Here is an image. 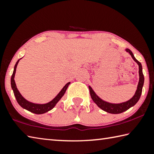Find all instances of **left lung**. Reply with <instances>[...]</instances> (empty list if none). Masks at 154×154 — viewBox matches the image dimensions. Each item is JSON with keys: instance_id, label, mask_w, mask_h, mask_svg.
Returning <instances> with one entry per match:
<instances>
[{"instance_id": "left-lung-1", "label": "left lung", "mask_w": 154, "mask_h": 154, "mask_svg": "<svg viewBox=\"0 0 154 154\" xmlns=\"http://www.w3.org/2000/svg\"><path fill=\"white\" fill-rule=\"evenodd\" d=\"M125 51L126 52L129 53V54L131 55L132 58L133 59V60L135 61L139 66V80L138 85H137V91L133 97H132L131 99H129L128 101L126 102H123V103H109V102H107L106 101L103 100V99H101L95 93V91L93 90V88H91L90 86H88L91 97V98H92L93 101L95 102V103L97 104V106L99 107H100L101 109H103V111L106 112L110 113V114H120V113L125 112L129 108H131V107L134 106L139 100L140 97H141V93H142V88H143V84H144V75H143V74L141 63H140L138 60H137L135 57H134L133 53H132V51L130 49H128V48H126Z\"/></svg>"}]
</instances>
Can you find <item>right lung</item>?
Returning <instances> with one entry per match:
<instances>
[{"mask_svg":"<svg viewBox=\"0 0 154 154\" xmlns=\"http://www.w3.org/2000/svg\"><path fill=\"white\" fill-rule=\"evenodd\" d=\"M21 59H19V60L16 62L14 67V70H13V74L11 75V88L13 91V93H14L16 100H17V103L21 107H23V109L28 110L29 112L34 113V114H45V113L52 109L53 107L55 106V105L57 103V102L61 99L62 97L64 95V94L66 93L67 87H68L69 85L70 84V82H67V84L64 86L63 88L61 90L60 92L57 94V95L53 99V100L48 102L47 103H43V104L34 103H32V102L26 100V99L21 95L20 91H18L17 86H16V84H15V80H14L15 74L16 72V68H17V64Z\"/></svg>","mask_w":154,"mask_h":154,"instance_id":"add662e5","label":"right lung"}]
</instances>
